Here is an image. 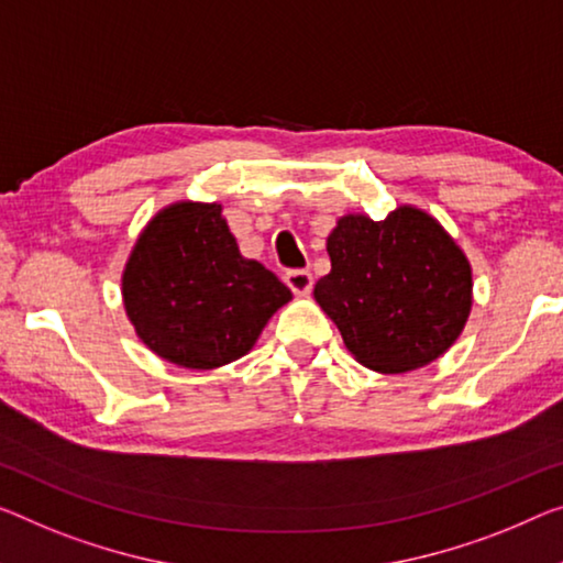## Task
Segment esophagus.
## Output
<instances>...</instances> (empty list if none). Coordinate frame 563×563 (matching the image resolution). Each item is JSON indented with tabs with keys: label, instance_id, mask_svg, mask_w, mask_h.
Instances as JSON below:
<instances>
[{
	"label": "esophagus",
	"instance_id": "obj_1",
	"mask_svg": "<svg viewBox=\"0 0 563 563\" xmlns=\"http://www.w3.org/2000/svg\"><path fill=\"white\" fill-rule=\"evenodd\" d=\"M284 282H287V287L294 294H299V297L309 294L311 284H314V279H311V274L307 269H289L287 274H284Z\"/></svg>",
	"mask_w": 563,
	"mask_h": 563
}]
</instances>
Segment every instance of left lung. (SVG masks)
I'll list each match as a JSON object with an SVG mask.
<instances>
[{
  "label": "left lung",
  "mask_w": 563,
  "mask_h": 563,
  "mask_svg": "<svg viewBox=\"0 0 563 563\" xmlns=\"http://www.w3.org/2000/svg\"><path fill=\"white\" fill-rule=\"evenodd\" d=\"M327 252L332 272L314 284V299L365 367H422L463 332L471 266L428 213L400 206L385 221L344 216Z\"/></svg>",
  "instance_id": "obj_1"
}]
</instances>
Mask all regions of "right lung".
<instances>
[{
    "label": "right lung",
    "mask_w": 563,
    "mask_h": 563,
    "mask_svg": "<svg viewBox=\"0 0 563 563\" xmlns=\"http://www.w3.org/2000/svg\"><path fill=\"white\" fill-rule=\"evenodd\" d=\"M123 299L137 336L155 354L211 369L252 350L291 291L239 254L219 203H176L137 239Z\"/></svg>",
    "instance_id": "right-lung-1"
}]
</instances>
